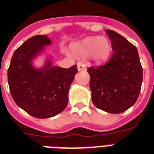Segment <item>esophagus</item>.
<instances>
[{"instance_id":"34e87169","label":"esophagus","mask_w":154,"mask_h":154,"mask_svg":"<svg viewBox=\"0 0 154 154\" xmlns=\"http://www.w3.org/2000/svg\"><path fill=\"white\" fill-rule=\"evenodd\" d=\"M85 69V65L82 63H77V70L78 71H82V70Z\"/></svg>"}]
</instances>
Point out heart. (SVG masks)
Instances as JSON below:
<instances>
[{"mask_svg": "<svg viewBox=\"0 0 154 154\" xmlns=\"http://www.w3.org/2000/svg\"><path fill=\"white\" fill-rule=\"evenodd\" d=\"M71 53L78 57L86 56L89 64L101 65L109 59L112 53V44L109 38L105 37H87L80 42L70 45Z\"/></svg>", "mask_w": 154, "mask_h": 154, "instance_id": "heart-1", "label": "heart"}]
</instances>
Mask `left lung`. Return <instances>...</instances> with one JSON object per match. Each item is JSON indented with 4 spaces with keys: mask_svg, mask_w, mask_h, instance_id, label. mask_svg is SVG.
Here are the masks:
<instances>
[{
    "mask_svg": "<svg viewBox=\"0 0 154 154\" xmlns=\"http://www.w3.org/2000/svg\"><path fill=\"white\" fill-rule=\"evenodd\" d=\"M113 54L109 61L89 68L92 101L100 109L120 113L133 106L138 98L143 78L137 49L113 30L106 29Z\"/></svg>",
    "mask_w": 154,
    "mask_h": 154,
    "instance_id": "obj_1",
    "label": "left lung"
}]
</instances>
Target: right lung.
<instances>
[{
    "instance_id": "obj_1",
    "label": "right lung",
    "mask_w": 154,
    "mask_h": 154,
    "mask_svg": "<svg viewBox=\"0 0 154 154\" xmlns=\"http://www.w3.org/2000/svg\"><path fill=\"white\" fill-rule=\"evenodd\" d=\"M52 42L46 35H37L24 42L14 53L8 69V83L15 103L29 114L49 118L65 110L69 87L77 72V65L63 69L53 65L52 56L41 67L36 59Z\"/></svg>"
}]
</instances>
